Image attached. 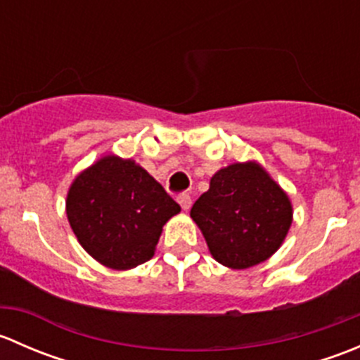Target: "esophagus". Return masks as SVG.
<instances>
[{
	"label": "esophagus",
	"instance_id": "34e87169",
	"mask_svg": "<svg viewBox=\"0 0 360 360\" xmlns=\"http://www.w3.org/2000/svg\"><path fill=\"white\" fill-rule=\"evenodd\" d=\"M177 202H179V205L183 207V210H188L191 207V197L188 193H183L177 197Z\"/></svg>",
	"mask_w": 360,
	"mask_h": 360
}]
</instances>
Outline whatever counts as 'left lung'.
I'll return each mask as SVG.
<instances>
[{
  "instance_id": "obj_1",
  "label": "left lung",
  "mask_w": 360,
  "mask_h": 360,
  "mask_svg": "<svg viewBox=\"0 0 360 360\" xmlns=\"http://www.w3.org/2000/svg\"><path fill=\"white\" fill-rule=\"evenodd\" d=\"M214 259L242 270L268 259L288 235L292 207L288 195L257 163H233L210 179L191 207Z\"/></svg>"
}]
</instances>
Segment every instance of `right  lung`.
Returning <instances> with one entry per match:
<instances>
[{
	"instance_id": "right-lung-1",
	"label": "right lung",
	"mask_w": 360,
	"mask_h": 360,
	"mask_svg": "<svg viewBox=\"0 0 360 360\" xmlns=\"http://www.w3.org/2000/svg\"><path fill=\"white\" fill-rule=\"evenodd\" d=\"M179 210V203L143 167L118 157H104L79 174L66 202L79 244L115 270L151 259L162 226Z\"/></svg>"
}]
</instances>
